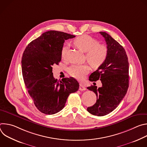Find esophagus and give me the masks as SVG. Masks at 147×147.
<instances>
[{
    "instance_id": "1",
    "label": "esophagus",
    "mask_w": 147,
    "mask_h": 147,
    "mask_svg": "<svg viewBox=\"0 0 147 147\" xmlns=\"http://www.w3.org/2000/svg\"><path fill=\"white\" fill-rule=\"evenodd\" d=\"M79 90L80 91H85L86 90V88L82 84H80V87H79Z\"/></svg>"
}]
</instances>
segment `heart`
<instances>
[{
	"label": "heart",
	"instance_id": "obj_1",
	"mask_svg": "<svg viewBox=\"0 0 147 147\" xmlns=\"http://www.w3.org/2000/svg\"><path fill=\"white\" fill-rule=\"evenodd\" d=\"M74 45L82 52L86 53V57L92 68H99L105 61L108 55L107 48L99 44L95 39L88 35H82L75 38ZM67 48L63 47L61 51V56L65 58ZM69 73L77 80H82L90 71V67L87 65H74L69 69Z\"/></svg>",
	"mask_w": 147,
	"mask_h": 147
}]
</instances>
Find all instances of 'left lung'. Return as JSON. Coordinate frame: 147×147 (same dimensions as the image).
I'll return each mask as SVG.
<instances>
[{
  "label": "left lung",
  "instance_id": "obj_1",
  "mask_svg": "<svg viewBox=\"0 0 147 147\" xmlns=\"http://www.w3.org/2000/svg\"><path fill=\"white\" fill-rule=\"evenodd\" d=\"M105 38L108 49L105 61L89 77L91 81H101L102 86H91L87 89L96 95V102L87 111L93 115L102 116L114 111L123 100L129 87V61L123 47L111 35L99 32Z\"/></svg>",
  "mask_w": 147,
  "mask_h": 147
}]
</instances>
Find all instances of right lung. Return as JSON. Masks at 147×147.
Returning <instances> with one entry per match:
<instances>
[{
	"instance_id": "right-lung-1",
	"label": "right lung",
	"mask_w": 147,
	"mask_h": 147,
	"mask_svg": "<svg viewBox=\"0 0 147 147\" xmlns=\"http://www.w3.org/2000/svg\"><path fill=\"white\" fill-rule=\"evenodd\" d=\"M74 37L63 32L48 31L31 41L24 51L22 68L24 83L36 108L46 115L62 110L69 95L79 88V83L73 77L59 81L52 73V66L61 61L65 40Z\"/></svg>"
}]
</instances>
